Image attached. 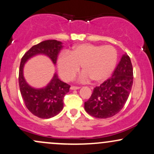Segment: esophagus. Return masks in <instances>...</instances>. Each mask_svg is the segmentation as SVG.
I'll list each match as a JSON object with an SVG mask.
<instances>
[{
	"label": "esophagus",
	"instance_id": "obj_1",
	"mask_svg": "<svg viewBox=\"0 0 154 154\" xmlns=\"http://www.w3.org/2000/svg\"><path fill=\"white\" fill-rule=\"evenodd\" d=\"M80 87H77V86H72L71 87V90H77L80 89Z\"/></svg>",
	"mask_w": 154,
	"mask_h": 154
}]
</instances>
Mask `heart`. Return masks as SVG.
Returning a JSON list of instances; mask_svg holds the SVG:
<instances>
[{
    "label": "heart",
    "instance_id": "obj_1",
    "mask_svg": "<svg viewBox=\"0 0 154 154\" xmlns=\"http://www.w3.org/2000/svg\"><path fill=\"white\" fill-rule=\"evenodd\" d=\"M117 51L111 46L83 43L77 45L69 51L63 53L57 60V68L60 77L66 81L74 79L82 66L84 71L79 77L80 82L93 80L103 82L109 78L117 63Z\"/></svg>",
    "mask_w": 154,
    "mask_h": 154
}]
</instances>
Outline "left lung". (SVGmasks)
Masks as SVG:
<instances>
[{
	"instance_id": "8db88e82",
	"label": "left lung",
	"mask_w": 154,
	"mask_h": 154,
	"mask_svg": "<svg viewBox=\"0 0 154 154\" xmlns=\"http://www.w3.org/2000/svg\"><path fill=\"white\" fill-rule=\"evenodd\" d=\"M133 67L127 54L122 55L111 78L97 86L84 108L91 116L106 119L119 113L123 108L133 85Z\"/></svg>"
}]
</instances>
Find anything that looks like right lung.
Wrapping results in <instances>:
<instances>
[{"label": "right lung", "instance_id": "add662e5", "mask_svg": "<svg viewBox=\"0 0 154 154\" xmlns=\"http://www.w3.org/2000/svg\"><path fill=\"white\" fill-rule=\"evenodd\" d=\"M63 43L55 40H44L35 45L25 53L19 69V87L26 106L34 115L42 119H49L59 114L63 108V98L69 91L70 85L61 81L56 73L43 88H35L27 83L23 76L26 63L33 57L43 54L55 65Z\"/></svg>", "mask_w": 154, "mask_h": 154}]
</instances>
